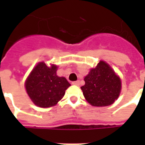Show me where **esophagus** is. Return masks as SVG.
I'll return each mask as SVG.
<instances>
[{
  "mask_svg": "<svg viewBox=\"0 0 145 145\" xmlns=\"http://www.w3.org/2000/svg\"><path fill=\"white\" fill-rule=\"evenodd\" d=\"M72 84L74 85H80V82H79V81H76V82H72Z\"/></svg>",
  "mask_w": 145,
  "mask_h": 145,
  "instance_id": "1",
  "label": "esophagus"
}]
</instances>
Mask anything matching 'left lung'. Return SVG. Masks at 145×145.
<instances>
[{"mask_svg":"<svg viewBox=\"0 0 145 145\" xmlns=\"http://www.w3.org/2000/svg\"><path fill=\"white\" fill-rule=\"evenodd\" d=\"M81 87L85 99L93 106H107L120 95L121 81L108 63L101 60L85 78Z\"/></svg>","mask_w":145,"mask_h":145,"instance_id":"left-lung-1","label":"left lung"}]
</instances>
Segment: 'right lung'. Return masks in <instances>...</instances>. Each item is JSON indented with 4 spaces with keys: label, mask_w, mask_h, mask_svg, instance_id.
<instances>
[{
    "label": "right lung",
    "mask_w": 145,
    "mask_h": 145,
    "mask_svg": "<svg viewBox=\"0 0 145 145\" xmlns=\"http://www.w3.org/2000/svg\"><path fill=\"white\" fill-rule=\"evenodd\" d=\"M57 67L39 63L27 78L25 88L35 105L42 108L55 106L63 97L71 84L63 77L57 75Z\"/></svg>",
    "instance_id": "obj_1"
}]
</instances>
